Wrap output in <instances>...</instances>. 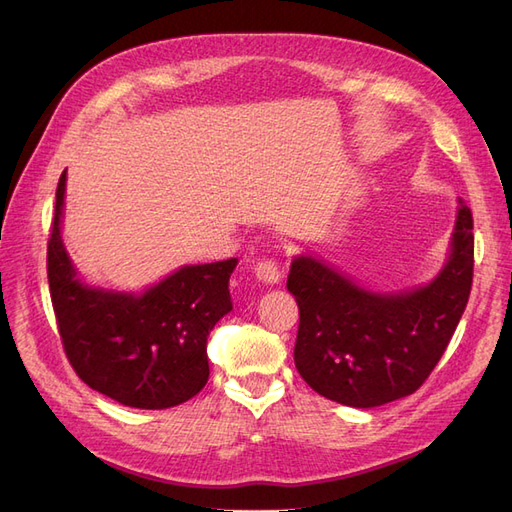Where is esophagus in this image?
<instances>
[{
	"label": "esophagus",
	"instance_id": "34e87169",
	"mask_svg": "<svg viewBox=\"0 0 512 512\" xmlns=\"http://www.w3.org/2000/svg\"><path fill=\"white\" fill-rule=\"evenodd\" d=\"M254 275L256 280L262 282V284H280L282 277H284V271L280 267V262H277L275 258H262L258 260L254 265Z\"/></svg>",
	"mask_w": 512,
	"mask_h": 512
}]
</instances>
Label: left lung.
Returning a JSON list of instances; mask_svg holds the SVG:
<instances>
[{
    "label": "left lung",
    "instance_id": "obj_1",
    "mask_svg": "<svg viewBox=\"0 0 512 512\" xmlns=\"http://www.w3.org/2000/svg\"><path fill=\"white\" fill-rule=\"evenodd\" d=\"M472 211L459 198L446 265L427 286L378 294L312 256H297L286 288L299 303L294 365L316 393L352 408L412 395L438 365L468 305Z\"/></svg>",
    "mask_w": 512,
    "mask_h": 512
}]
</instances>
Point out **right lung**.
<instances>
[{
	"instance_id": "1",
	"label": "right lung",
	"mask_w": 512,
	"mask_h": 512,
	"mask_svg": "<svg viewBox=\"0 0 512 512\" xmlns=\"http://www.w3.org/2000/svg\"><path fill=\"white\" fill-rule=\"evenodd\" d=\"M66 170L55 194L46 273L70 365L91 389L123 406L162 410L209 380L207 335L232 309L237 258L181 267L143 294L85 286L61 241Z\"/></svg>"
}]
</instances>
